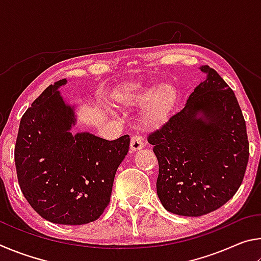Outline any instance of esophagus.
<instances>
[{"label":"esophagus","instance_id":"obj_1","mask_svg":"<svg viewBox=\"0 0 261 261\" xmlns=\"http://www.w3.org/2000/svg\"><path fill=\"white\" fill-rule=\"evenodd\" d=\"M144 138L139 135H135L132 136L131 138V143H130V149L132 152L135 151H139L144 147Z\"/></svg>","mask_w":261,"mask_h":261}]
</instances>
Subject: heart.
<instances>
[{
    "mask_svg": "<svg viewBox=\"0 0 261 261\" xmlns=\"http://www.w3.org/2000/svg\"><path fill=\"white\" fill-rule=\"evenodd\" d=\"M174 99V87L166 83L149 86L141 82H130L110 94L113 105L117 107H134L147 100L141 110V120L149 125L159 124L165 120Z\"/></svg>",
    "mask_w": 261,
    "mask_h": 261,
    "instance_id": "heart-1",
    "label": "heart"
}]
</instances>
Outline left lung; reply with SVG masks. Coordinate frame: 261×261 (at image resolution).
Segmentation results:
<instances>
[{"label": "left lung", "mask_w": 261, "mask_h": 261, "mask_svg": "<svg viewBox=\"0 0 261 261\" xmlns=\"http://www.w3.org/2000/svg\"><path fill=\"white\" fill-rule=\"evenodd\" d=\"M184 108L148 135L158 158L156 192L167 211L211 213L240 189L249 161L246 125L228 84L208 65Z\"/></svg>", "instance_id": "obj_1"}]
</instances>
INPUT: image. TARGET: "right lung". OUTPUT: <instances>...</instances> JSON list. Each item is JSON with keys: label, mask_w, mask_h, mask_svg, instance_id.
Here are the masks:
<instances>
[{"label": "right lung", "mask_w": 261, "mask_h": 261, "mask_svg": "<svg viewBox=\"0 0 261 261\" xmlns=\"http://www.w3.org/2000/svg\"><path fill=\"white\" fill-rule=\"evenodd\" d=\"M65 84L61 79L48 86L23 115L15 163L21 192L39 215L78 226L98 220L108 206L130 136L106 140L90 132L72 135L73 107L57 90Z\"/></svg>", "instance_id": "obj_1"}]
</instances>
